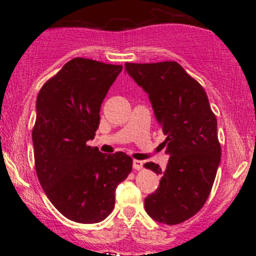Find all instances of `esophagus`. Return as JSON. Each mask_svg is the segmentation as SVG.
I'll return each instance as SVG.
<instances>
[{
	"label": "esophagus",
	"instance_id": "34e87169",
	"mask_svg": "<svg viewBox=\"0 0 256 256\" xmlns=\"http://www.w3.org/2000/svg\"><path fill=\"white\" fill-rule=\"evenodd\" d=\"M132 166H134V170H137V171H140V170L143 168V162L140 160H134V164H132Z\"/></svg>",
	"mask_w": 256,
	"mask_h": 256
}]
</instances>
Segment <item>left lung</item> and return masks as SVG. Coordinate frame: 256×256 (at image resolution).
<instances>
[{
  "label": "left lung",
  "instance_id": "obj_1",
  "mask_svg": "<svg viewBox=\"0 0 256 256\" xmlns=\"http://www.w3.org/2000/svg\"><path fill=\"white\" fill-rule=\"evenodd\" d=\"M125 70L148 94L171 155L165 171L144 165L161 174L156 192L144 200L146 212L158 222L180 224L204 207L212 190L222 156L216 118L201 84L176 61L126 62Z\"/></svg>",
  "mask_w": 256,
  "mask_h": 256
}]
</instances>
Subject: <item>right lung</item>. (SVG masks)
<instances>
[{"label":"right lung","mask_w":256,"mask_h":256,"mask_svg":"<svg viewBox=\"0 0 256 256\" xmlns=\"http://www.w3.org/2000/svg\"><path fill=\"white\" fill-rule=\"evenodd\" d=\"M122 64L76 58L40 90L32 130L34 166L46 198L80 224L104 220L116 189L132 171L125 152L104 154L86 144L100 125V108Z\"/></svg>","instance_id":"1"}]
</instances>
